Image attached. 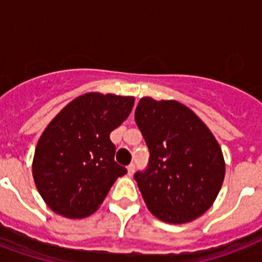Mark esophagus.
Here are the masks:
<instances>
[{
	"label": "esophagus",
	"mask_w": 262,
	"mask_h": 262,
	"mask_svg": "<svg viewBox=\"0 0 262 262\" xmlns=\"http://www.w3.org/2000/svg\"><path fill=\"white\" fill-rule=\"evenodd\" d=\"M133 172H135V164H129V166H127V175L132 177Z\"/></svg>",
	"instance_id": "esophagus-1"
}]
</instances>
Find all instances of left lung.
Wrapping results in <instances>:
<instances>
[{
    "label": "left lung",
    "instance_id": "obj_1",
    "mask_svg": "<svg viewBox=\"0 0 262 262\" xmlns=\"http://www.w3.org/2000/svg\"><path fill=\"white\" fill-rule=\"evenodd\" d=\"M137 126L149 149V164L135 179L152 215L182 224L209 209L226 174L223 152L208 126L177 100L140 99Z\"/></svg>",
    "mask_w": 262,
    "mask_h": 262
}]
</instances>
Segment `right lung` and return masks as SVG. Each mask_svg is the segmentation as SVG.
<instances>
[{"label":"right lung","mask_w":262,"mask_h":262,"mask_svg":"<svg viewBox=\"0 0 262 262\" xmlns=\"http://www.w3.org/2000/svg\"><path fill=\"white\" fill-rule=\"evenodd\" d=\"M133 96L88 92L68 103L43 130L32 175L51 211L69 219L92 215L126 168L115 163L110 133L129 117Z\"/></svg>","instance_id":"add662e5"}]
</instances>
